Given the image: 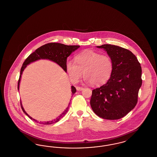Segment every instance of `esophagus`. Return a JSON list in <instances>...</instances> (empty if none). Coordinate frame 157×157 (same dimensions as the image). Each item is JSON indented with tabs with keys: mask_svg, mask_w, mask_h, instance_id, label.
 Wrapping results in <instances>:
<instances>
[{
	"mask_svg": "<svg viewBox=\"0 0 157 157\" xmlns=\"http://www.w3.org/2000/svg\"><path fill=\"white\" fill-rule=\"evenodd\" d=\"M76 89L77 90H83V88L82 87H80V86H76Z\"/></svg>",
	"mask_w": 157,
	"mask_h": 157,
	"instance_id": "obj_1",
	"label": "esophagus"
}]
</instances>
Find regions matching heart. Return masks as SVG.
<instances>
[{
  "label": "heart",
  "instance_id": "1",
  "mask_svg": "<svg viewBox=\"0 0 157 157\" xmlns=\"http://www.w3.org/2000/svg\"><path fill=\"white\" fill-rule=\"evenodd\" d=\"M75 61L67 60L66 69L70 79L77 81L83 72L85 81L92 86H101L112 75L113 63L111 58L93 51H86L75 56Z\"/></svg>",
  "mask_w": 157,
  "mask_h": 157
}]
</instances>
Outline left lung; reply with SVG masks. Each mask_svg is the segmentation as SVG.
Here are the masks:
<instances>
[{"instance_id": "left-lung-1", "label": "left lung", "mask_w": 157, "mask_h": 157, "mask_svg": "<svg viewBox=\"0 0 157 157\" xmlns=\"http://www.w3.org/2000/svg\"><path fill=\"white\" fill-rule=\"evenodd\" d=\"M111 58L113 70L104 85L92 90L90 106L98 117L106 120H118L136 106L142 85V69L136 57L130 51L115 45L97 46Z\"/></svg>"}]
</instances>
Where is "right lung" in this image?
<instances>
[{
	"mask_svg": "<svg viewBox=\"0 0 157 157\" xmlns=\"http://www.w3.org/2000/svg\"><path fill=\"white\" fill-rule=\"evenodd\" d=\"M79 47L80 46H78V45H66L62 44H59V43H49V44L43 45L40 48H37L35 52L30 54L23 63L22 67L21 69V73H20L18 84H17V90H19V85H20V82L21 79V76L22 75L24 69L26 67L27 65L38 60H50L51 61L55 62L58 65H59L60 67L65 71V72H67V71L66 69V63L67 61V57L72 53L74 52L77 49H78ZM71 90H72V95L76 91V88L74 86H71ZM70 104L71 102L69 103L68 106L66 108V109L55 120L47 121V122H39V124H44V125H49V124H52L53 123H56L58 122L67 112ZM21 108H22L23 112H24L30 119L37 122L38 121L37 120L32 118L25 111L21 102Z\"/></svg>",
	"mask_w": 157,
	"mask_h": 157,
	"instance_id": "obj_1",
	"label": "right lung"
}]
</instances>
